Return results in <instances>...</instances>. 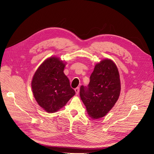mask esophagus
Wrapping results in <instances>:
<instances>
[{"instance_id": "obj_1", "label": "esophagus", "mask_w": 154, "mask_h": 154, "mask_svg": "<svg viewBox=\"0 0 154 154\" xmlns=\"http://www.w3.org/2000/svg\"><path fill=\"white\" fill-rule=\"evenodd\" d=\"M75 93H76V94H79V91H80V88H79V87H77V88H75Z\"/></svg>"}]
</instances>
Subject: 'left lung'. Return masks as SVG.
Segmentation results:
<instances>
[{"label": "left lung", "instance_id": "left-lung-1", "mask_svg": "<svg viewBox=\"0 0 154 154\" xmlns=\"http://www.w3.org/2000/svg\"><path fill=\"white\" fill-rule=\"evenodd\" d=\"M88 87L82 85L80 96L88 114L93 119L105 116L118 100L121 83L114 62L105 59L96 64Z\"/></svg>", "mask_w": 154, "mask_h": 154}]
</instances>
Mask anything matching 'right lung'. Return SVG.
Listing matches in <instances>:
<instances>
[{
  "label": "right lung",
  "mask_w": 154,
  "mask_h": 154,
  "mask_svg": "<svg viewBox=\"0 0 154 154\" xmlns=\"http://www.w3.org/2000/svg\"><path fill=\"white\" fill-rule=\"evenodd\" d=\"M65 63L56 57L44 61L35 72L32 88L39 105L48 113L63 107L75 92L63 72Z\"/></svg>",
  "instance_id": "add662e5"
}]
</instances>
